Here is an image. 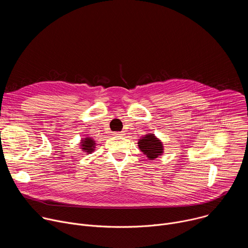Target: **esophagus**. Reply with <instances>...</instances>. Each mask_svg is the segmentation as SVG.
Listing matches in <instances>:
<instances>
[{"instance_id": "obj_1", "label": "esophagus", "mask_w": 248, "mask_h": 248, "mask_svg": "<svg viewBox=\"0 0 248 248\" xmlns=\"http://www.w3.org/2000/svg\"><path fill=\"white\" fill-rule=\"evenodd\" d=\"M124 134V131H116L115 132V135H123Z\"/></svg>"}]
</instances>
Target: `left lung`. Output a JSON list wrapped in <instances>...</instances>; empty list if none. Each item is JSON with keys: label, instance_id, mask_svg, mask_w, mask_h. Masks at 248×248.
I'll list each match as a JSON object with an SVG mask.
<instances>
[{"label": "left lung", "instance_id": "1", "mask_svg": "<svg viewBox=\"0 0 248 248\" xmlns=\"http://www.w3.org/2000/svg\"><path fill=\"white\" fill-rule=\"evenodd\" d=\"M138 146L141 151L147 155L149 160L157 158L163 152L162 143L153 134H148L146 135V137H143L142 139L139 140Z\"/></svg>", "mask_w": 248, "mask_h": 248}]
</instances>
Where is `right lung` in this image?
<instances>
[{"label": "right lung", "instance_id": "add662e5", "mask_svg": "<svg viewBox=\"0 0 248 248\" xmlns=\"http://www.w3.org/2000/svg\"><path fill=\"white\" fill-rule=\"evenodd\" d=\"M94 141L91 138H86L82 142V149L86 151V153H91L94 150Z\"/></svg>", "mask_w": 248, "mask_h": 248}]
</instances>
